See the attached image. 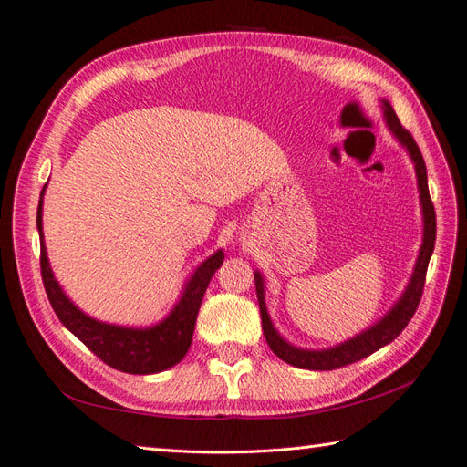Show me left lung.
<instances>
[{
    "mask_svg": "<svg viewBox=\"0 0 467 467\" xmlns=\"http://www.w3.org/2000/svg\"><path fill=\"white\" fill-rule=\"evenodd\" d=\"M381 109H384V120L388 124L389 132L407 150L409 158H411L415 165L419 199H420V210H422V244L419 249V257L413 268V275L409 278L403 294L400 296V300L389 307V312L379 321H376L368 329H364L362 333L348 338V341L341 345L314 350V348H300V347L290 345L286 338L275 329L273 319L268 316V309L265 304V278L259 271H255V290H257V300L261 307V321H263V333H265L266 343L280 360L296 366V368L335 370V368H341V366L370 357L372 352L389 345L393 338L407 327V323L411 321L415 309L420 302L422 288H425V276H427V268L434 251V239H436V214H434V206L429 194L427 167L413 136L403 129L398 115H395L393 107L389 105V101H386V99H381Z\"/></svg>",
    "mask_w": 467,
    "mask_h": 467,
    "instance_id": "left-lung-1",
    "label": "left lung"
}]
</instances>
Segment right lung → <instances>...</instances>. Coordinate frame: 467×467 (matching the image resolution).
Here are the masks:
<instances>
[{
  "label": "right lung",
  "instance_id": "add662e5",
  "mask_svg": "<svg viewBox=\"0 0 467 467\" xmlns=\"http://www.w3.org/2000/svg\"><path fill=\"white\" fill-rule=\"evenodd\" d=\"M48 185V182H47ZM47 185L40 191L36 210V228L40 235V273L52 309L79 341L101 358L110 368L126 374H158L179 364L189 352L196 316L210 285V278L223 263V251L218 249L182 286L177 304L160 323L150 327H124V325L105 323L88 316L67 298L60 282L54 278L52 266L47 255L45 234H42V196Z\"/></svg>",
  "mask_w": 467,
  "mask_h": 467
}]
</instances>
